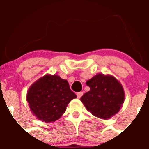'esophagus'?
I'll return each mask as SVG.
<instances>
[{
    "label": "esophagus",
    "mask_w": 149,
    "mask_h": 149,
    "mask_svg": "<svg viewBox=\"0 0 149 149\" xmlns=\"http://www.w3.org/2000/svg\"><path fill=\"white\" fill-rule=\"evenodd\" d=\"M83 94H84L83 91H80V92H78L77 94H76V95H77V97H78V98L80 99L81 97H82V95H83Z\"/></svg>",
    "instance_id": "esophagus-1"
}]
</instances>
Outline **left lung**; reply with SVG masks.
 I'll return each instance as SVG.
<instances>
[{
  "label": "left lung",
  "mask_w": 149,
  "mask_h": 149,
  "mask_svg": "<svg viewBox=\"0 0 149 149\" xmlns=\"http://www.w3.org/2000/svg\"><path fill=\"white\" fill-rule=\"evenodd\" d=\"M86 84L90 90L82 96L81 101L93 115L108 120L120 110L125 101V91L115 76L97 73Z\"/></svg>",
  "instance_id": "obj_1"
}]
</instances>
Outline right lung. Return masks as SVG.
Instances as JSON below:
<instances>
[{
	"label": "right lung",
	"instance_id": "1",
	"mask_svg": "<svg viewBox=\"0 0 149 149\" xmlns=\"http://www.w3.org/2000/svg\"><path fill=\"white\" fill-rule=\"evenodd\" d=\"M76 97L68 81L55 74L42 76L30 86L26 93L31 112L45 123L58 120L65 113L68 104Z\"/></svg>",
	"mask_w": 149,
	"mask_h": 149
}]
</instances>
